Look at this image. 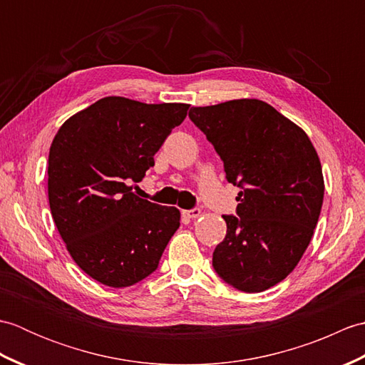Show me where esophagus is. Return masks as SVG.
I'll list each match as a JSON object with an SVG mask.
<instances>
[{
	"instance_id": "esophagus-1",
	"label": "esophagus",
	"mask_w": 365,
	"mask_h": 365,
	"mask_svg": "<svg viewBox=\"0 0 365 365\" xmlns=\"http://www.w3.org/2000/svg\"><path fill=\"white\" fill-rule=\"evenodd\" d=\"M182 215L185 216V218H188V220H195V218H197V216L200 215V208H191V210H183L182 212Z\"/></svg>"
}]
</instances>
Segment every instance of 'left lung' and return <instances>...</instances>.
Instances as JSON below:
<instances>
[{
    "instance_id": "left-lung-1",
    "label": "left lung",
    "mask_w": 365,
    "mask_h": 365,
    "mask_svg": "<svg viewBox=\"0 0 365 365\" xmlns=\"http://www.w3.org/2000/svg\"><path fill=\"white\" fill-rule=\"evenodd\" d=\"M190 119L221 157L227 182L242 190L237 216L222 215L227 234L213 268L237 290H267L311 243L324 195L319 155L297 123L262 100L192 106Z\"/></svg>"
}]
</instances>
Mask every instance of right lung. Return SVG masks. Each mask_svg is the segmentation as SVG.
Wrapping results in <instances>:
<instances>
[{
	"instance_id": "add662e5",
	"label": "right lung",
	"mask_w": 365,
	"mask_h": 365,
	"mask_svg": "<svg viewBox=\"0 0 365 365\" xmlns=\"http://www.w3.org/2000/svg\"><path fill=\"white\" fill-rule=\"evenodd\" d=\"M188 108L105 97L67 119L54 136L51 216L76 265L100 284L122 289L152 274L180 226L175 207L138 197L130 183L143 180Z\"/></svg>"
}]
</instances>
